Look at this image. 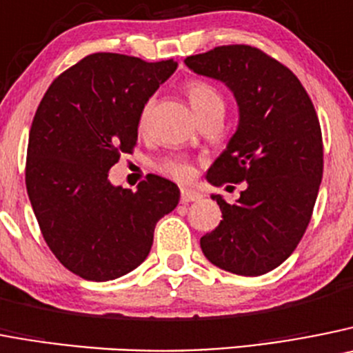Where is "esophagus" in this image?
I'll return each instance as SVG.
<instances>
[{
	"label": "esophagus",
	"mask_w": 353,
	"mask_h": 353,
	"mask_svg": "<svg viewBox=\"0 0 353 353\" xmlns=\"http://www.w3.org/2000/svg\"><path fill=\"white\" fill-rule=\"evenodd\" d=\"M199 199H201V194L196 192V190L182 189V192H180V201H182L183 205H187V203H192V201H199Z\"/></svg>",
	"instance_id": "1"
}]
</instances>
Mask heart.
Listing matches in <instances>:
<instances>
[{"label": "heart", "mask_w": 353, "mask_h": 353, "mask_svg": "<svg viewBox=\"0 0 353 353\" xmlns=\"http://www.w3.org/2000/svg\"><path fill=\"white\" fill-rule=\"evenodd\" d=\"M183 90H185L187 99H189L190 106H192L194 113L198 115L199 119L206 117L210 113H222L224 115L225 110V101L222 98V94L219 92L215 85H212L210 82L201 79H190L187 80L185 85H183ZM152 108V99H148L140 110V115H138V128L145 129L148 122V115H150ZM157 171L170 179L176 180V182H190L196 174V170H194V164L190 163L185 157H166V159L161 161L157 164Z\"/></svg>", "instance_id": "1"}]
</instances>
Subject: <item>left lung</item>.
I'll return each instance as SVG.
<instances>
[{
    "label": "left lung",
    "mask_w": 353,
    "mask_h": 353,
    "mask_svg": "<svg viewBox=\"0 0 353 353\" xmlns=\"http://www.w3.org/2000/svg\"><path fill=\"white\" fill-rule=\"evenodd\" d=\"M222 80L240 106V125L208 170L213 185L245 182L234 205L212 196L222 221L201 238L210 263L243 276L274 270L301 241L324 171L315 106L296 75L250 45H222L185 59Z\"/></svg>",
    "instance_id": "left-lung-1"
}]
</instances>
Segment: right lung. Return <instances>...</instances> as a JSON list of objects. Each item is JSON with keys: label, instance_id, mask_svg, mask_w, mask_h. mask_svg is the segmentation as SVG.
Segmentation results:
<instances>
[{"label": "right lung", "instance_id": "add662e5", "mask_svg": "<svg viewBox=\"0 0 353 353\" xmlns=\"http://www.w3.org/2000/svg\"><path fill=\"white\" fill-rule=\"evenodd\" d=\"M174 70L173 59L98 52L63 71L38 105L26 189L45 243L83 280L106 282L140 266L157 221L179 205V187L155 174L137 190L108 180L137 147L141 106Z\"/></svg>", "mask_w": 353, "mask_h": 353}]
</instances>
